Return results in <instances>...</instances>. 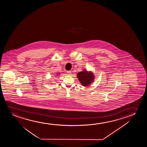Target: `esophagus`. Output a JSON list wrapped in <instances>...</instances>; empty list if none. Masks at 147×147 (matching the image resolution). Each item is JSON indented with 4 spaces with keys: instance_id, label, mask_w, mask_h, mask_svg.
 Segmentation results:
<instances>
[{
    "instance_id": "34e87169",
    "label": "esophagus",
    "mask_w": 147,
    "mask_h": 147,
    "mask_svg": "<svg viewBox=\"0 0 147 147\" xmlns=\"http://www.w3.org/2000/svg\"><path fill=\"white\" fill-rule=\"evenodd\" d=\"M67 73L68 75H70L71 74V72L70 71H67Z\"/></svg>"
}]
</instances>
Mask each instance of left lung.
<instances>
[{
	"mask_svg": "<svg viewBox=\"0 0 147 147\" xmlns=\"http://www.w3.org/2000/svg\"><path fill=\"white\" fill-rule=\"evenodd\" d=\"M77 78L83 86H88L93 82L94 75L91 71H88L85 69L77 73Z\"/></svg>",
	"mask_w": 147,
	"mask_h": 147,
	"instance_id": "obj_1",
	"label": "left lung"
}]
</instances>
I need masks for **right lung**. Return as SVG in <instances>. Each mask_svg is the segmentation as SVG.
<instances>
[{
  "label": "right lung",
  "mask_w": 147,
  "mask_h": 147,
  "mask_svg": "<svg viewBox=\"0 0 147 147\" xmlns=\"http://www.w3.org/2000/svg\"><path fill=\"white\" fill-rule=\"evenodd\" d=\"M58 74H60V73H58V74H57L59 75Z\"/></svg>",
  "instance_id": "obj_1"
}]
</instances>
